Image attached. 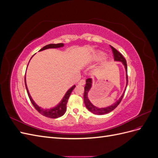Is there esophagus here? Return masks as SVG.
Returning a JSON list of instances; mask_svg holds the SVG:
<instances>
[{
  "label": "esophagus",
  "instance_id": "obj_1",
  "mask_svg": "<svg viewBox=\"0 0 158 158\" xmlns=\"http://www.w3.org/2000/svg\"><path fill=\"white\" fill-rule=\"evenodd\" d=\"M85 80H83V79L80 80V82H78V84H79V85H85Z\"/></svg>",
  "mask_w": 158,
  "mask_h": 158
}]
</instances>
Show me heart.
Segmentation results:
<instances>
[{"label": "heart", "mask_w": 158, "mask_h": 158, "mask_svg": "<svg viewBox=\"0 0 158 158\" xmlns=\"http://www.w3.org/2000/svg\"><path fill=\"white\" fill-rule=\"evenodd\" d=\"M104 56V54L103 53V52H98V53H97L96 55H95L93 57V59L94 60H99L102 59L103 57Z\"/></svg>", "instance_id": "obj_1"}]
</instances>
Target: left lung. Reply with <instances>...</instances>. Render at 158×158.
Masks as SVG:
<instances>
[{"label": "left lung", "instance_id": "left-lung-1", "mask_svg": "<svg viewBox=\"0 0 158 158\" xmlns=\"http://www.w3.org/2000/svg\"><path fill=\"white\" fill-rule=\"evenodd\" d=\"M110 47L112 49V52L113 54V57H114V60L116 61H121L123 63L125 67L126 70V73H127V86L128 84V74H127V61L126 59L124 58L123 56L121 55V52H119L116 49H114L113 47L111 45H110ZM91 87H92V79L91 78H88L86 80V84H85V86L84 87V101L85 107H87V109L89 110V111L95 114H98V115H102V114H107L112 111L113 110L115 109L119 103H121V100L124 96V94H125V92H124L123 94L122 95V96L121 98L119 99L117 102L114 103L113 105L111 106H109L105 108H98L96 107H95L91 103L89 102V100L88 98V93L89 92V90L90 89Z\"/></svg>", "mask_w": 158, "mask_h": 158}]
</instances>
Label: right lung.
<instances>
[{
	"label": "right lung",
	"mask_w": 158,
	"mask_h": 158,
	"mask_svg": "<svg viewBox=\"0 0 158 158\" xmlns=\"http://www.w3.org/2000/svg\"><path fill=\"white\" fill-rule=\"evenodd\" d=\"M63 46H64V44H49V45H47L45 47H43L42 49H41L40 50V51L45 50V49H51V48H59V47H63ZM25 85H26V90H27L28 96H29V98H30V101H31L32 105L33 106V107L35 108V109L37 110L38 112H39L40 114H43L44 116L49 117V118H56L60 117L61 116H63V114L65 113L66 110V104H67L69 98L70 97V95L72 92H73V90L76 87V85H74L71 88H70L67 91V92L66 93L65 95L64 96L63 99H62V101L60 102V103L59 105H57V106L55 107L50 109H44L41 108L40 107H39L38 106H37L35 103L33 102V99H31V97L30 96L29 91H28L27 85H26V76H25Z\"/></svg>",
	"instance_id": "add662e5"
}]
</instances>
